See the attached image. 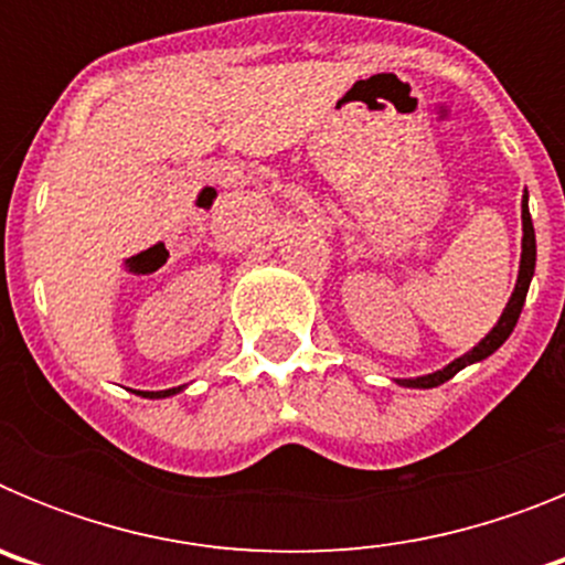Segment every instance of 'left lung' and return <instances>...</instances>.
<instances>
[{"mask_svg": "<svg viewBox=\"0 0 565 565\" xmlns=\"http://www.w3.org/2000/svg\"><path fill=\"white\" fill-rule=\"evenodd\" d=\"M521 223H523V243H521V268H518V282H515V291L509 297L507 308H503L501 319L495 322V328L481 339V342L467 351L463 356L452 359L450 364H444L441 371L436 373H424V376H413V379H393L396 384L402 387H418V391H430V387H438V384L450 382L458 371H463L467 364H476L483 362L487 356L501 348L503 342L509 339V333L515 331L518 326V317L523 311V302H526V294H529V282L535 277V259H537V246H535V226H532V214H529V194H523L521 201Z\"/></svg>", "mask_w": 565, "mask_h": 565, "instance_id": "1", "label": "left lung"}]
</instances>
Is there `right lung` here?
Returning a JSON list of instances; mask_svg holds the SVG:
<instances>
[{"mask_svg":"<svg viewBox=\"0 0 565 565\" xmlns=\"http://www.w3.org/2000/svg\"><path fill=\"white\" fill-rule=\"evenodd\" d=\"M183 391V384L181 387H169V391H138V396H143V398H169V396H174V393H181Z\"/></svg>","mask_w":565,"mask_h":565,"instance_id":"add662e5","label":"right lung"}]
</instances>
